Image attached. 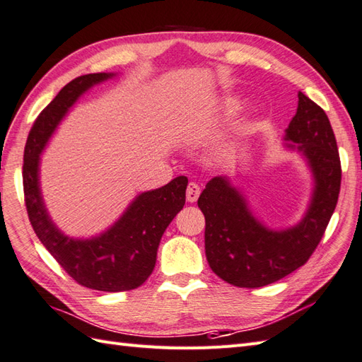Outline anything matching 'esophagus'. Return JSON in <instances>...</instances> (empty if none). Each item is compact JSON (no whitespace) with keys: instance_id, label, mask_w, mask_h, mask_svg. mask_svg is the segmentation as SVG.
I'll return each instance as SVG.
<instances>
[{"instance_id":"34e87169","label":"esophagus","mask_w":362,"mask_h":362,"mask_svg":"<svg viewBox=\"0 0 362 362\" xmlns=\"http://www.w3.org/2000/svg\"><path fill=\"white\" fill-rule=\"evenodd\" d=\"M201 193V189L197 182H190L187 186V201L189 202H197L198 197Z\"/></svg>"}]
</instances>
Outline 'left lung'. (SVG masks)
I'll use <instances>...</instances> for the list:
<instances>
[{
  "label": "left lung",
  "instance_id": "left-lung-1",
  "mask_svg": "<svg viewBox=\"0 0 362 362\" xmlns=\"http://www.w3.org/2000/svg\"><path fill=\"white\" fill-rule=\"evenodd\" d=\"M284 146L305 160L313 176L312 199L298 224L270 228L253 215L247 198L227 176H215L198 198L206 216V257L226 283L257 288L287 276L320 244L341 187V161L327 115L303 92L286 129Z\"/></svg>",
  "mask_w": 362,
  "mask_h": 362
}]
</instances>
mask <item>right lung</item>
<instances>
[{"mask_svg":"<svg viewBox=\"0 0 362 362\" xmlns=\"http://www.w3.org/2000/svg\"><path fill=\"white\" fill-rule=\"evenodd\" d=\"M112 76L89 74L75 78L40 113L24 147L23 184L33 230L59 266L87 288L124 292L139 287L153 272L161 236L186 204V176L139 193L107 230L92 238H72L61 232L52 221L40 186L41 153L59 122L79 96Z\"/></svg>","mask_w":362,"mask_h":362,"instance_id":"right-lung-1","label":"right lung"}]
</instances>
